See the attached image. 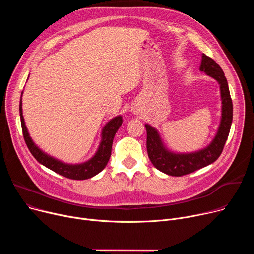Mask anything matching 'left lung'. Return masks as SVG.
<instances>
[{
	"label": "left lung",
	"mask_w": 254,
	"mask_h": 254,
	"mask_svg": "<svg viewBox=\"0 0 254 254\" xmlns=\"http://www.w3.org/2000/svg\"><path fill=\"white\" fill-rule=\"evenodd\" d=\"M199 71L216 80L219 84L221 100V116L215 136L205 147L191 152H177L169 149L159 131L146 124L147 131V152L152 165L170 176H183L214 163L221 154L228 140L233 122V102L229 84L218 64L206 55H202Z\"/></svg>",
	"instance_id": "8db88e82"
}]
</instances>
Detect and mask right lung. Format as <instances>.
<instances>
[{
    "label": "right lung",
    "mask_w": 254,
    "mask_h": 254,
    "mask_svg": "<svg viewBox=\"0 0 254 254\" xmlns=\"http://www.w3.org/2000/svg\"><path fill=\"white\" fill-rule=\"evenodd\" d=\"M22 93L23 90L21 92L19 101V114L23 138L31 153L40 164L64 177L74 180H85L91 178L99 174L102 170H104V168L108 164V161L111 156V149L114 136L123 124L122 115H117L113 117L103 127L99 147L96 153L89 159L80 164H68L44 152L31 138L22 115Z\"/></svg>",
    "instance_id": "1"
}]
</instances>
